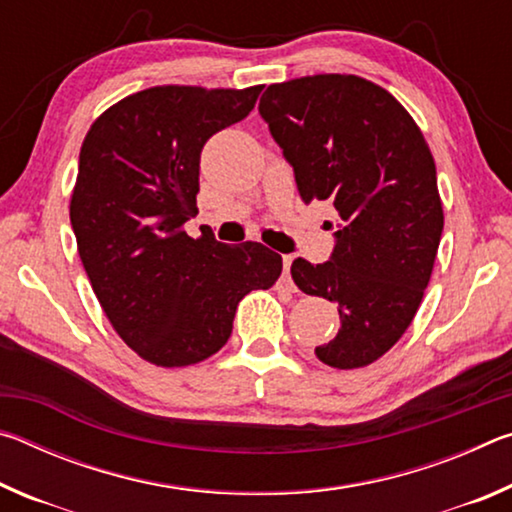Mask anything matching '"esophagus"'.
Instances as JSON below:
<instances>
[{
    "label": "esophagus",
    "instance_id": "34e87169",
    "mask_svg": "<svg viewBox=\"0 0 512 512\" xmlns=\"http://www.w3.org/2000/svg\"><path fill=\"white\" fill-rule=\"evenodd\" d=\"M291 262H293V257L291 255H284V275H282V280L277 282L280 284V289H287V291H296V284H293V280H291V275H289V268H291Z\"/></svg>",
    "mask_w": 512,
    "mask_h": 512
}]
</instances>
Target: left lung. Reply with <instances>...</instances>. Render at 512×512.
I'll list each match as a JSON object with an SVG mask.
<instances>
[{"label":"left lung","mask_w":512,"mask_h":512,"mask_svg":"<svg viewBox=\"0 0 512 512\" xmlns=\"http://www.w3.org/2000/svg\"><path fill=\"white\" fill-rule=\"evenodd\" d=\"M259 115L302 201L339 212L336 225L327 221V262L291 264L300 291L339 305V334L316 357L341 370L368 366L411 325L436 262L443 205L429 146L402 103L359 76L268 85Z\"/></svg>","instance_id":"left-lung-1"}]
</instances>
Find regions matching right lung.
Returning a JSON list of instances; mask_svg holds the SVG:
<instances>
[{
  "label": "right lung",
  "instance_id": "add662e5",
  "mask_svg": "<svg viewBox=\"0 0 512 512\" xmlns=\"http://www.w3.org/2000/svg\"><path fill=\"white\" fill-rule=\"evenodd\" d=\"M259 92L142 90L103 112L83 140L69 205L81 262L112 327L155 366L219 352L239 300L282 273V257L257 241L228 246L183 230L196 214L205 142L246 119Z\"/></svg>",
  "mask_w": 512,
  "mask_h": 512
}]
</instances>
